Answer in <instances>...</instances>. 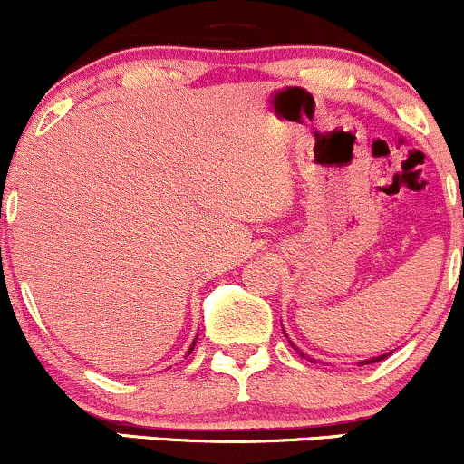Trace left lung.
Wrapping results in <instances>:
<instances>
[{
	"label": "left lung",
	"mask_w": 464,
	"mask_h": 464,
	"mask_svg": "<svg viewBox=\"0 0 464 464\" xmlns=\"http://www.w3.org/2000/svg\"><path fill=\"white\" fill-rule=\"evenodd\" d=\"M291 345H293V343H291ZM293 347H295V345H293ZM295 350H297V347H295ZM299 352V350H297ZM299 356H304V358H308L306 356V353H304V352H299ZM386 356H391V353H384V356H375V358H369V361H362V362H358V364H369V362H380V361H384V358ZM310 361H313V358H310Z\"/></svg>",
	"instance_id": "left-lung-1"
}]
</instances>
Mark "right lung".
Returning a JSON list of instances; mask_svg holds the SVG:
<instances>
[{
    "label": "right lung",
    "mask_w": 464,
    "mask_h": 464,
    "mask_svg": "<svg viewBox=\"0 0 464 464\" xmlns=\"http://www.w3.org/2000/svg\"><path fill=\"white\" fill-rule=\"evenodd\" d=\"M195 343H198V341H195ZM195 343H193V345H190V350H188V353H190V352H193V347H195Z\"/></svg>",
    "instance_id": "right-lung-1"
}]
</instances>
